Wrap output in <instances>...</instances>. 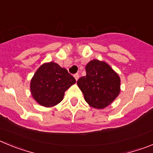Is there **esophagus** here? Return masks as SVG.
<instances>
[{"label":"esophagus","mask_w":153,"mask_h":153,"mask_svg":"<svg viewBox=\"0 0 153 153\" xmlns=\"http://www.w3.org/2000/svg\"><path fill=\"white\" fill-rule=\"evenodd\" d=\"M74 78H75L76 79V80H77L78 79H79V75L78 74H74Z\"/></svg>","instance_id":"obj_1"}]
</instances>
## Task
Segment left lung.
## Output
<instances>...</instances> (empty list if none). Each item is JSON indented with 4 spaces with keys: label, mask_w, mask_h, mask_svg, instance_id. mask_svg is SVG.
<instances>
[{
    "label": "left lung",
    "mask_w": 153,
    "mask_h": 153,
    "mask_svg": "<svg viewBox=\"0 0 153 153\" xmlns=\"http://www.w3.org/2000/svg\"><path fill=\"white\" fill-rule=\"evenodd\" d=\"M86 75L77 80L85 100L92 107L103 109L117 98L120 91L118 74L103 61L91 60L86 66Z\"/></svg>",
    "instance_id": "left-lung-1"
}]
</instances>
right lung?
<instances>
[{
    "label": "right lung",
    "instance_id": "right-lung-1",
    "mask_svg": "<svg viewBox=\"0 0 153 153\" xmlns=\"http://www.w3.org/2000/svg\"><path fill=\"white\" fill-rule=\"evenodd\" d=\"M75 83V78L57 63H44L31 79V94L41 106L51 107L61 102L65 91Z\"/></svg>",
    "mask_w": 153,
    "mask_h": 153
}]
</instances>
